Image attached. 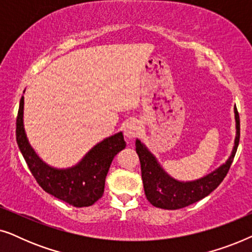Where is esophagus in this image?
Segmentation results:
<instances>
[{"mask_svg":"<svg viewBox=\"0 0 252 252\" xmlns=\"http://www.w3.org/2000/svg\"><path fill=\"white\" fill-rule=\"evenodd\" d=\"M141 132V124L136 119H128L124 125V134L127 139H134Z\"/></svg>","mask_w":252,"mask_h":252,"instance_id":"1","label":"esophagus"}]
</instances>
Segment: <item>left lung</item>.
Returning a JSON list of instances; mask_svg holds the SVG:
<instances>
[{"label": "left lung", "mask_w": 252, "mask_h": 252, "mask_svg": "<svg viewBox=\"0 0 252 252\" xmlns=\"http://www.w3.org/2000/svg\"><path fill=\"white\" fill-rule=\"evenodd\" d=\"M235 115V140L234 146L225 163L210 172L204 177L191 181H181L174 179L164 170L153 153L141 142L135 141L136 153L139 155L142 172V181L147 199L156 208L165 210H178L196 203L199 199L211 194L226 177L233 163L240 141V117L237 109L234 108Z\"/></svg>", "instance_id": "obj_1"}]
</instances>
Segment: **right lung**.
I'll list each match as a JSON object with an SVG mask.
<instances>
[{"mask_svg": "<svg viewBox=\"0 0 252 252\" xmlns=\"http://www.w3.org/2000/svg\"><path fill=\"white\" fill-rule=\"evenodd\" d=\"M16 126L20 153L37 184L48 194L75 208L91 206L102 197L110 165L116 155L126 147L123 132L116 133L95 144L73 166L58 168L41 159L27 139L24 127V96L20 98Z\"/></svg>", "mask_w": 252, "mask_h": 252, "instance_id": "right-lung-1", "label": "right lung"}]
</instances>
